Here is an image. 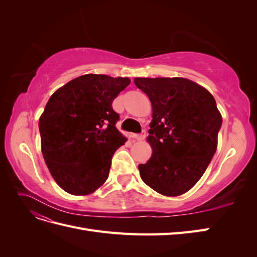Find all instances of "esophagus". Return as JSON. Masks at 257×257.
<instances>
[{
  "label": "esophagus",
  "mask_w": 257,
  "mask_h": 257,
  "mask_svg": "<svg viewBox=\"0 0 257 257\" xmlns=\"http://www.w3.org/2000/svg\"><path fill=\"white\" fill-rule=\"evenodd\" d=\"M147 136V132L144 130L141 134H133L132 135V137L137 139V141H143V139H145Z\"/></svg>",
  "instance_id": "obj_1"
}]
</instances>
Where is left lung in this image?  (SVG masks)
<instances>
[{
	"label": "left lung",
	"instance_id": "8db88e82",
	"mask_svg": "<svg viewBox=\"0 0 257 257\" xmlns=\"http://www.w3.org/2000/svg\"><path fill=\"white\" fill-rule=\"evenodd\" d=\"M152 104L148 142L153 153L138 166L143 181L165 196L188 192L204 175L217 147L222 116L214 97L185 78H135Z\"/></svg>",
	"mask_w": 257,
	"mask_h": 257
}]
</instances>
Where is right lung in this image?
Wrapping results in <instances>:
<instances>
[{"mask_svg": "<svg viewBox=\"0 0 257 257\" xmlns=\"http://www.w3.org/2000/svg\"><path fill=\"white\" fill-rule=\"evenodd\" d=\"M128 78L87 74L49 98L40 118L42 152L49 172L65 192L88 195L109 176L115 150L126 142L115 123L113 99Z\"/></svg>", "mask_w": 257, "mask_h": 257, "instance_id": "right-lung-1", "label": "right lung"}]
</instances>
